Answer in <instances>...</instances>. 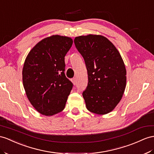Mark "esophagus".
<instances>
[{"label":"esophagus","mask_w":154,"mask_h":154,"mask_svg":"<svg viewBox=\"0 0 154 154\" xmlns=\"http://www.w3.org/2000/svg\"><path fill=\"white\" fill-rule=\"evenodd\" d=\"M72 82H73V84L74 85H77V79L75 78H73V79H72Z\"/></svg>","instance_id":"1"}]
</instances>
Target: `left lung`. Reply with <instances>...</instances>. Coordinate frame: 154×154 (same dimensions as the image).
<instances>
[{"label":"left lung","mask_w":154,"mask_h":154,"mask_svg":"<svg viewBox=\"0 0 154 154\" xmlns=\"http://www.w3.org/2000/svg\"><path fill=\"white\" fill-rule=\"evenodd\" d=\"M74 43L87 69L88 86L82 92L86 108L97 115L111 112L126 86V69L120 53L101 35L78 36Z\"/></svg>","instance_id":"8db88e82"}]
</instances>
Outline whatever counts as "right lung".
Returning a JSON list of instances; mask_svg holds the SVG:
<instances>
[{"instance_id":"1","label":"right lung","mask_w":154,"mask_h":154,"mask_svg":"<svg viewBox=\"0 0 154 154\" xmlns=\"http://www.w3.org/2000/svg\"><path fill=\"white\" fill-rule=\"evenodd\" d=\"M72 39L53 35L31 49L23 68V82L30 103L42 115L52 116L64 110L73 83L65 75L64 57Z\"/></svg>"}]
</instances>
